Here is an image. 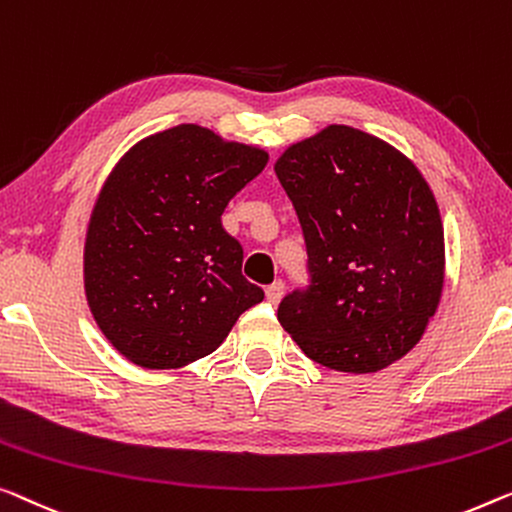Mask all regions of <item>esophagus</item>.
Here are the masks:
<instances>
[{"mask_svg":"<svg viewBox=\"0 0 512 512\" xmlns=\"http://www.w3.org/2000/svg\"><path fill=\"white\" fill-rule=\"evenodd\" d=\"M282 292H285V285H282L280 280H278V282H273V285L266 287V301L276 305V303L282 299Z\"/></svg>","mask_w":512,"mask_h":512,"instance_id":"obj_1","label":"esophagus"}]
</instances>
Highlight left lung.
<instances>
[{"mask_svg": "<svg viewBox=\"0 0 512 512\" xmlns=\"http://www.w3.org/2000/svg\"><path fill=\"white\" fill-rule=\"evenodd\" d=\"M278 179L299 216L310 285L278 305L303 354L338 372H379L418 345L444 289V225L411 160L331 124L285 149Z\"/></svg>", "mask_w": 512, "mask_h": 512, "instance_id": "left-lung-1", "label": "left lung"}]
</instances>
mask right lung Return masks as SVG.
Segmentation results:
<instances>
[{
    "instance_id": "add662e5",
    "label": "right lung",
    "mask_w": 512,
    "mask_h": 512,
    "mask_svg": "<svg viewBox=\"0 0 512 512\" xmlns=\"http://www.w3.org/2000/svg\"><path fill=\"white\" fill-rule=\"evenodd\" d=\"M266 163L264 149L181 124L114 165L89 218L85 294L121 356L147 370L183 368L216 352L264 299L220 216Z\"/></svg>"
}]
</instances>
